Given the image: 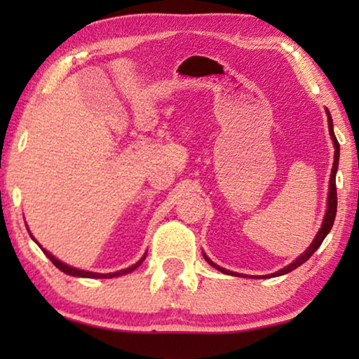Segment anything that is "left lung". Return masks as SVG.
I'll return each instance as SVG.
<instances>
[{
  "label": "left lung",
  "mask_w": 359,
  "mask_h": 359,
  "mask_svg": "<svg viewBox=\"0 0 359 359\" xmlns=\"http://www.w3.org/2000/svg\"><path fill=\"white\" fill-rule=\"evenodd\" d=\"M327 111V119H328V132H330V137L333 140V147H335V155H333V166H332V173H330V184H328V196H327V210H325V215H323V220H322V225L320 229H318V232L316 235V238L312 240L311 247H309L306 252H304L301 257H297L294 259L292 263H289L287 266H284L283 269H279L276 273H271V274H264V276H257L258 279H263V278H276V276H283V274H287L291 273L292 269H296L301 266L307 262L309 258L312 257L313 253L317 252V248L320 247L323 238L327 237L328 232H330L332 227H333V222H335V215H337V183H335V178H337V170H338V160H340V144H338L337 137H335V132H333V122H332V116L330 112ZM205 262H208L210 266H214L215 269H219L220 273H225V274H230V276H242V278H253V276H248V274H240V273H233V271H229V269H225L222 266H219V264H215L212 259L209 257H205V253L203 252Z\"/></svg>",
  "instance_id": "left-lung-1"
}]
</instances>
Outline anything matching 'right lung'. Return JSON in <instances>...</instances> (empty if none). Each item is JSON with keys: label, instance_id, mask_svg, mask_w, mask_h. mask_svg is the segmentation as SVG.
I'll list each match as a JSON object with an SVG mask.
<instances>
[{"label": "right lung", "instance_id": "right-lung-1", "mask_svg": "<svg viewBox=\"0 0 359 359\" xmlns=\"http://www.w3.org/2000/svg\"><path fill=\"white\" fill-rule=\"evenodd\" d=\"M27 230H29V227H27ZM29 235H31V238L34 240V242H36L37 245H39V242L36 238H34V235L29 232ZM39 247H41V245H39ZM41 250L43 253H46V257L50 259V262L55 264V266L60 269V271H63L65 274H70V276H76V278H93V279H107V278H117V276H124V274H129V273H132L134 271V269H137L140 266L142 263H144V259H145V257H147V253H144V257H142L139 262H137L135 264H132V266H129V268H126V269H119V271H116V273H106V274H102V273H93V271H85V269H78V268H73V266H70V264H67V263H63V262H60V259L58 258H55L53 257V255L50 253V252H47L46 248H42L41 247Z\"/></svg>", "mask_w": 359, "mask_h": 359}]
</instances>
